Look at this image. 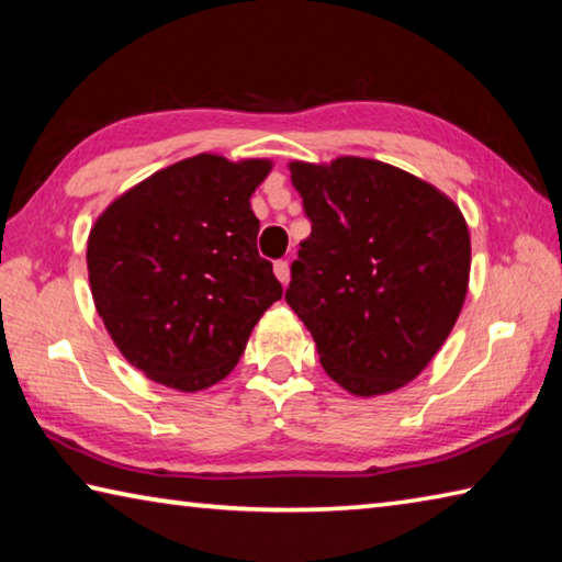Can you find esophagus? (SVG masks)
I'll return each instance as SVG.
<instances>
[{"mask_svg":"<svg viewBox=\"0 0 562 562\" xmlns=\"http://www.w3.org/2000/svg\"><path fill=\"white\" fill-rule=\"evenodd\" d=\"M274 278H278L282 284L290 282V262L288 260L274 262Z\"/></svg>","mask_w":562,"mask_h":562,"instance_id":"1","label":"esophagus"}]
</instances>
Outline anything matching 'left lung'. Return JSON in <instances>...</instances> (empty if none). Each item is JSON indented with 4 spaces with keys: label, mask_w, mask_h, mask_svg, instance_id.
Segmentation results:
<instances>
[{
    "label": "left lung",
    "mask_w": 562,
    "mask_h": 562,
    "mask_svg": "<svg viewBox=\"0 0 562 562\" xmlns=\"http://www.w3.org/2000/svg\"><path fill=\"white\" fill-rule=\"evenodd\" d=\"M288 168L312 233L284 300L341 389L396 392L424 372L461 315L471 274L465 217L439 188L382 160Z\"/></svg>",
    "instance_id": "8db88e82"
}]
</instances>
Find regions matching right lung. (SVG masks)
Returning a JSON list of instances; mask_svg holds the SVG:
<instances>
[{
  "label": "right lung",
  "mask_w": 562,
  "mask_h": 562,
  "mask_svg": "<svg viewBox=\"0 0 562 562\" xmlns=\"http://www.w3.org/2000/svg\"><path fill=\"white\" fill-rule=\"evenodd\" d=\"M272 160L198 154L121 193L87 245L103 327L150 382L201 392L233 372L282 297L250 198Z\"/></svg>",
  "instance_id": "right-lung-1"
}]
</instances>
